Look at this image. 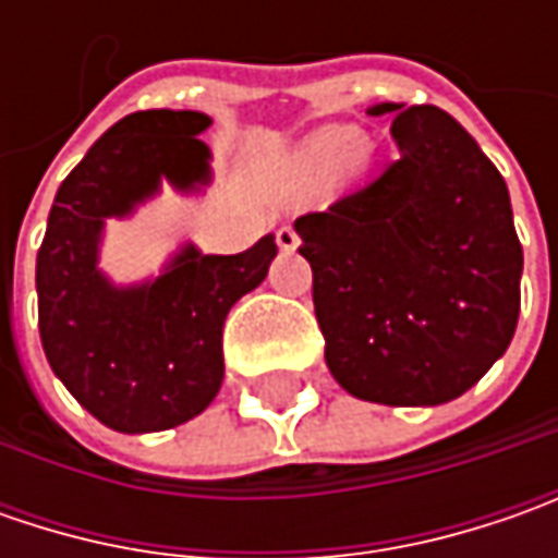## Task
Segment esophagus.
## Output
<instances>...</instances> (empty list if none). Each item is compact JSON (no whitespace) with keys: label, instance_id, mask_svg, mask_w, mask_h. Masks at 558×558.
Listing matches in <instances>:
<instances>
[{"label":"esophagus","instance_id":"1","mask_svg":"<svg viewBox=\"0 0 558 558\" xmlns=\"http://www.w3.org/2000/svg\"><path fill=\"white\" fill-rule=\"evenodd\" d=\"M276 245L282 247V251H294V247L301 245V239H298V232L291 226H279L276 229Z\"/></svg>","mask_w":558,"mask_h":558}]
</instances>
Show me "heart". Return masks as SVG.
<instances>
[{
    "mask_svg": "<svg viewBox=\"0 0 558 558\" xmlns=\"http://www.w3.org/2000/svg\"><path fill=\"white\" fill-rule=\"evenodd\" d=\"M369 142L356 126H329L316 133L307 145V158L323 170H344L351 163L363 161Z\"/></svg>",
    "mask_w": 558,
    "mask_h": 558,
    "instance_id": "1",
    "label": "heart"
}]
</instances>
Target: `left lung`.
<instances>
[{"label": "left lung", "instance_id": "left-lung-1", "mask_svg": "<svg viewBox=\"0 0 558 558\" xmlns=\"http://www.w3.org/2000/svg\"><path fill=\"white\" fill-rule=\"evenodd\" d=\"M395 114L400 158L294 220L335 381L360 400L438 407L506 354L522 307V242L500 170L435 105Z\"/></svg>", "mask_w": 558, "mask_h": 558}]
</instances>
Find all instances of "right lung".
<instances>
[{"label": "right lung", "mask_w": 558, "mask_h": 558, "mask_svg": "<svg viewBox=\"0 0 558 558\" xmlns=\"http://www.w3.org/2000/svg\"><path fill=\"white\" fill-rule=\"evenodd\" d=\"M207 114L167 108L118 120L61 183L36 254L46 360L80 407L123 435L183 425L217 397L226 313L279 251L272 235L229 257L185 247L161 279L123 291L96 269L105 217L130 214L161 177L207 183Z\"/></svg>", "instance_id": "obj_1"}]
</instances>
